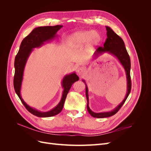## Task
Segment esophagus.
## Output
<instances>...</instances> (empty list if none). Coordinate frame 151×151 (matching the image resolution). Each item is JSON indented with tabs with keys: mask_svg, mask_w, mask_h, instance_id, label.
Instances as JSON below:
<instances>
[{
	"mask_svg": "<svg viewBox=\"0 0 151 151\" xmlns=\"http://www.w3.org/2000/svg\"><path fill=\"white\" fill-rule=\"evenodd\" d=\"M85 71H86V69H85L84 67H79V68H77L76 72H77V75L83 76L84 74Z\"/></svg>",
	"mask_w": 151,
	"mask_h": 151,
	"instance_id": "obj_1",
	"label": "esophagus"
}]
</instances>
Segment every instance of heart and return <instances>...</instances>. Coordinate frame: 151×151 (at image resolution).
Listing matches in <instances>:
<instances>
[{
    "instance_id": "heart-1",
    "label": "heart",
    "mask_w": 151,
    "mask_h": 151,
    "mask_svg": "<svg viewBox=\"0 0 151 151\" xmlns=\"http://www.w3.org/2000/svg\"><path fill=\"white\" fill-rule=\"evenodd\" d=\"M101 39L100 35L94 31H83L74 33L70 38L71 43L76 47L82 46L90 42L92 44L98 43Z\"/></svg>"
}]
</instances>
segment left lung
Here are the masks:
<instances>
[{
	"instance_id": "obj_1",
	"label": "left lung",
	"mask_w": 151,
	"mask_h": 151,
	"mask_svg": "<svg viewBox=\"0 0 151 151\" xmlns=\"http://www.w3.org/2000/svg\"><path fill=\"white\" fill-rule=\"evenodd\" d=\"M106 29L107 31V38L104 43V46L103 47H99L96 49V52H94V58H97L99 55H101V54L107 52L109 54L113 55V56H115L118 59V61L120 62L124 68L125 71L127 81V93L126 94L125 98H124V99H123L115 109H113L112 111L101 113H95L91 110L89 106L88 88V86H87L84 80H83V81L86 84V96L87 98V101H88V103H87V109H88V111L91 116L94 118H98L111 116L115 115V114H116L118 111V110L121 108L122 105L124 104L131 91L130 58L125 47V43L123 42V40L119 36L117 35L115 32L111 29V28H109V26H106Z\"/></svg>"
}]
</instances>
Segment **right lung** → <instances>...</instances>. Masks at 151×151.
Returning <instances> with one entry per match:
<instances>
[{
    "label": "right lung",
    "instance_id": "add662e5",
    "mask_svg": "<svg viewBox=\"0 0 151 151\" xmlns=\"http://www.w3.org/2000/svg\"><path fill=\"white\" fill-rule=\"evenodd\" d=\"M63 26L57 25L53 26H41L35 28L31 33L22 40L21 43L19 52L15 57L14 67L15 74L14 77V88L18 97L19 98L25 108L31 114L38 117H50L57 115L62 110L67 95L69 91L72 84L77 81L79 78L75 72L64 76L62 82V86L63 88L62 98L60 102L51 110L43 112L37 110L29 106L22 99L21 95V89L23 79L24 70L27 60L33 52V48L42 47L45 43L52 40L57 37V31L60 29Z\"/></svg>",
    "mask_w": 151,
    "mask_h": 151
}]
</instances>
